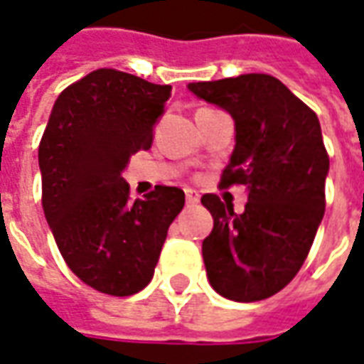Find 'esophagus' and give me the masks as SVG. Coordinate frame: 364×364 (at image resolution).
I'll return each mask as SVG.
<instances>
[{
  "label": "esophagus",
  "mask_w": 364,
  "mask_h": 364,
  "mask_svg": "<svg viewBox=\"0 0 364 364\" xmlns=\"http://www.w3.org/2000/svg\"><path fill=\"white\" fill-rule=\"evenodd\" d=\"M200 202V196L194 190H186V203L188 205H194V203Z\"/></svg>",
  "instance_id": "obj_1"
}]
</instances>
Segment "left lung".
Segmentation results:
<instances>
[{
    "mask_svg": "<svg viewBox=\"0 0 364 364\" xmlns=\"http://www.w3.org/2000/svg\"><path fill=\"white\" fill-rule=\"evenodd\" d=\"M235 119V151L219 186H245L243 213L215 194L202 203L213 229L202 245L213 290L235 301H259L292 282L326 211L329 170L318 115L269 74L188 84Z\"/></svg>",
    "mask_w": 364,
    "mask_h": 364,
    "instance_id": "8db88e82",
    "label": "left lung"
}]
</instances>
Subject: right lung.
Wrapping results in <instances>:
<instances>
[{"instance_id": "right-lung-1", "label": "right lung", "mask_w": 364, "mask_h": 364, "mask_svg": "<svg viewBox=\"0 0 364 364\" xmlns=\"http://www.w3.org/2000/svg\"><path fill=\"white\" fill-rule=\"evenodd\" d=\"M172 87L100 68L58 95L38 145L43 210L68 269L94 290L131 296L154 274L170 223L184 208L176 186L129 198V156L153 145Z\"/></svg>"}]
</instances>
